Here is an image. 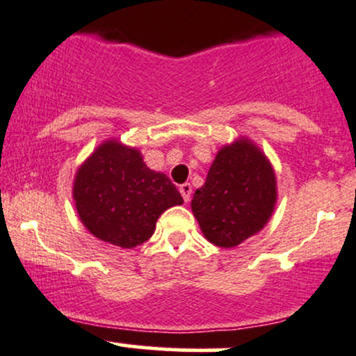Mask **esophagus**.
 I'll list each match as a JSON object with an SVG mask.
<instances>
[{
  "instance_id": "1",
  "label": "esophagus",
  "mask_w": 356,
  "mask_h": 356,
  "mask_svg": "<svg viewBox=\"0 0 356 356\" xmlns=\"http://www.w3.org/2000/svg\"><path fill=\"white\" fill-rule=\"evenodd\" d=\"M179 193H181L183 200L190 202V197H192V185H190V183H183V185H179Z\"/></svg>"
}]
</instances>
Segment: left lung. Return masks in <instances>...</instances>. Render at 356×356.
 Listing matches in <instances>:
<instances>
[{
  "instance_id": "1",
  "label": "left lung",
  "mask_w": 356,
  "mask_h": 356,
  "mask_svg": "<svg viewBox=\"0 0 356 356\" xmlns=\"http://www.w3.org/2000/svg\"><path fill=\"white\" fill-rule=\"evenodd\" d=\"M275 202L277 181L268 159L250 140H238L217 152L192 210L210 243L234 248L268 222Z\"/></svg>"
}]
</instances>
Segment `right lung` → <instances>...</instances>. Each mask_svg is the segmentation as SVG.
Returning <instances> with one entry per match:
<instances>
[{
  "instance_id": "obj_1",
  "label": "right lung",
  "mask_w": 356,
  "mask_h": 356,
  "mask_svg": "<svg viewBox=\"0 0 356 356\" xmlns=\"http://www.w3.org/2000/svg\"><path fill=\"white\" fill-rule=\"evenodd\" d=\"M72 195L88 231L120 248L143 244L164 210L183 204L166 175L149 170L139 151L115 140L102 144L79 168Z\"/></svg>"
}]
</instances>
